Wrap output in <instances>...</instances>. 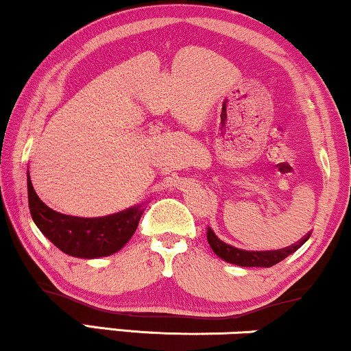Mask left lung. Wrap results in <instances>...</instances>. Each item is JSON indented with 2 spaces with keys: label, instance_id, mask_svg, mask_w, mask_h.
Returning a JSON list of instances; mask_svg holds the SVG:
<instances>
[{
  "label": "left lung",
  "instance_id": "obj_1",
  "mask_svg": "<svg viewBox=\"0 0 351 351\" xmlns=\"http://www.w3.org/2000/svg\"><path fill=\"white\" fill-rule=\"evenodd\" d=\"M309 232L304 237H301V241H298L296 244L288 245V247L278 249V250H265V252H254V250H242L237 247H232V245L226 244L221 239H218V236L215 234L213 229L208 228V232H206V239H208L210 247L213 249V252L221 257L223 261L228 263H234V265L241 267H271L275 263H278L287 258L289 254L296 252L298 249L304 244L306 241L309 239Z\"/></svg>",
  "mask_w": 351,
  "mask_h": 351
}]
</instances>
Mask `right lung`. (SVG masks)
I'll return each mask as SVG.
<instances>
[{
  "mask_svg": "<svg viewBox=\"0 0 351 351\" xmlns=\"http://www.w3.org/2000/svg\"><path fill=\"white\" fill-rule=\"evenodd\" d=\"M29 210L42 234L71 257L97 258L112 255L135 234L143 215L141 205L101 218H80L47 206L27 180Z\"/></svg>",
  "mask_w": 351,
  "mask_h": 351,
  "instance_id": "right-lung-1",
  "label": "right lung"
}]
</instances>
